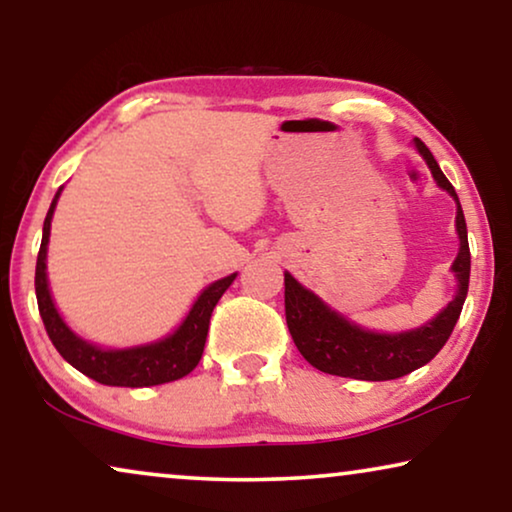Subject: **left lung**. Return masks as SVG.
<instances>
[{"label":"left lung","mask_w":512,"mask_h":512,"mask_svg":"<svg viewBox=\"0 0 512 512\" xmlns=\"http://www.w3.org/2000/svg\"><path fill=\"white\" fill-rule=\"evenodd\" d=\"M417 151L422 153L429 163L433 179L440 188L457 200V233H459V256L454 261L452 270L457 272L459 291L450 305L438 314L431 324H426L417 331L382 335L361 331L359 326L349 324L340 314L321 303L312 291L300 286L289 272L284 275V310L286 324H289L291 338L296 342L298 352L305 356L307 363L328 375L354 377V380L384 382L396 380L422 368L429 363L457 326L461 307H464L468 293V277H471V249H468L466 219L461 212L459 198L454 193V186L440 170L433 153L426 149L422 139H415Z\"/></svg>","instance_id":"8db88e82"}]
</instances>
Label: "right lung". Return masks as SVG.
Returning a JSON list of instances; mask_svg holds the SVG:
<instances>
[{
	"mask_svg": "<svg viewBox=\"0 0 512 512\" xmlns=\"http://www.w3.org/2000/svg\"><path fill=\"white\" fill-rule=\"evenodd\" d=\"M60 195V191H58ZM58 195L51 202L46 221H44V237H41V247L37 256V272H34V291H37V305L41 321H44L48 338L53 347L58 349L62 359L88 375L90 380L107 384V387H153V384H165L179 380L191 373L202 359V349H205L209 317L219 303V298L233 284L235 275H228L207 286L195 300L193 310L188 312L184 324L177 328V333L170 338L153 342V345L132 347V349H100L90 342L76 338V335L65 326L55 310L51 293H48L46 282V244L51 235V219Z\"/></svg>",
	"mask_w": 512,
	"mask_h": 512,
	"instance_id": "add662e5",
	"label": "right lung"
}]
</instances>
